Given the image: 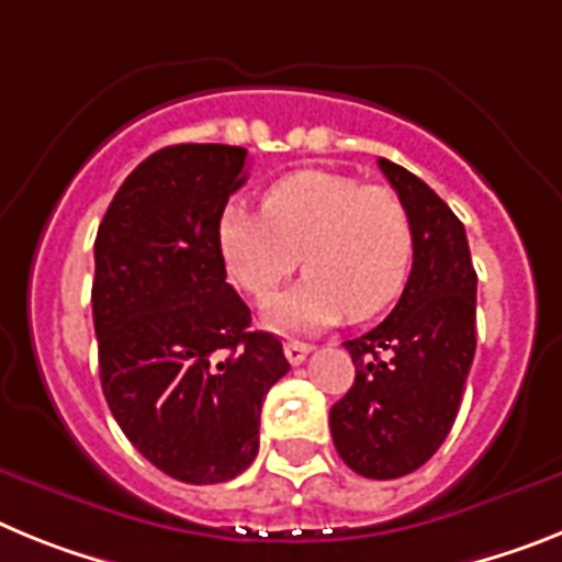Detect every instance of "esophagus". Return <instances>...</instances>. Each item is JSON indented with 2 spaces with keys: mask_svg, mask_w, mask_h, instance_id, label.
I'll return each mask as SVG.
<instances>
[{
  "mask_svg": "<svg viewBox=\"0 0 562 562\" xmlns=\"http://www.w3.org/2000/svg\"><path fill=\"white\" fill-rule=\"evenodd\" d=\"M308 353H311V345H305V341H294V339L285 341V356L291 364H302Z\"/></svg>",
  "mask_w": 562,
  "mask_h": 562,
  "instance_id": "esophagus-1",
  "label": "esophagus"
}]
</instances>
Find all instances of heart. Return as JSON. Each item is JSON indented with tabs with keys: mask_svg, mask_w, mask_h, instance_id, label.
Here are the masks:
<instances>
[{
	"mask_svg": "<svg viewBox=\"0 0 562 562\" xmlns=\"http://www.w3.org/2000/svg\"><path fill=\"white\" fill-rule=\"evenodd\" d=\"M223 266L240 291L268 300L300 266L305 280L277 296V330L368 319L402 296L416 257V226L393 189L336 172H296L262 194V214L232 206L217 226Z\"/></svg>",
	"mask_w": 562,
	"mask_h": 562,
	"instance_id": "obj_1",
	"label": "heart"
}]
</instances>
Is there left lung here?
Masks as SVG:
<instances>
[{
  "label": "left lung",
  "mask_w": 562,
  "mask_h": 562,
  "mask_svg": "<svg viewBox=\"0 0 562 562\" xmlns=\"http://www.w3.org/2000/svg\"><path fill=\"white\" fill-rule=\"evenodd\" d=\"M379 169L407 203L416 257L402 300L382 325L348 339L353 387L330 407V436L350 470L390 481L436 456L461 407L475 356V288L463 223L404 166Z\"/></svg>",
  "instance_id": "8db88e82"
}]
</instances>
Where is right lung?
<instances>
[{
	"label": "right lung",
	"mask_w": 562,
	"mask_h": 562,
	"mask_svg": "<svg viewBox=\"0 0 562 562\" xmlns=\"http://www.w3.org/2000/svg\"><path fill=\"white\" fill-rule=\"evenodd\" d=\"M248 153L178 144L138 164L95 237L101 390L135 450L183 484H223L260 450V407L291 370L226 282L217 226Z\"/></svg>",
	"instance_id": "obj_1"
}]
</instances>
